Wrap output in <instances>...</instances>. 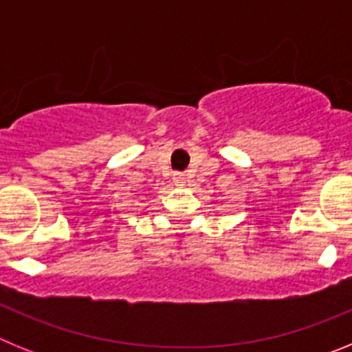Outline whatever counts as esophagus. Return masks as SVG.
I'll use <instances>...</instances> for the list:
<instances>
[{"label": "esophagus", "mask_w": 352, "mask_h": 352, "mask_svg": "<svg viewBox=\"0 0 352 352\" xmlns=\"http://www.w3.org/2000/svg\"><path fill=\"white\" fill-rule=\"evenodd\" d=\"M185 174H182V173H178V174H174V183H176V185H185Z\"/></svg>", "instance_id": "1"}]
</instances>
